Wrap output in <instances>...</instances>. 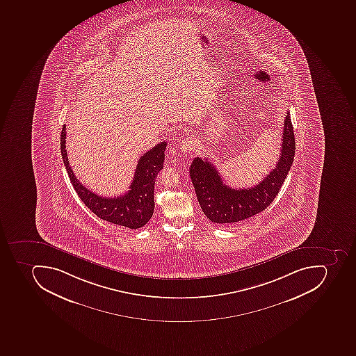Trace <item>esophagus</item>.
<instances>
[{
  "label": "esophagus",
  "instance_id": "34e87169",
  "mask_svg": "<svg viewBox=\"0 0 356 356\" xmlns=\"http://www.w3.org/2000/svg\"><path fill=\"white\" fill-rule=\"evenodd\" d=\"M194 146H195V141H194V138H185V140H183V141L181 142L179 147H181V149H182L184 153H190V152L193 151Z\"/></svg>",
  "mask_w": 356,
  "mask_h": 356
}]
</instances>
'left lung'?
<instances>
[{
	"instance_id": "8db88e82",
	"label": "left lung",
	"mask_w": 356,
	"mask_h": 356,
	"mask_svg": "<svg viewBox=\"0 0 356 356\" xmlns=\"http://www.w3.org/2000/svg\"><path fill=\"white\" fill-rule=\"evenodd\" d=\"M294 155V131L287 111L279 161L263 181L253 188H229L224 184L212 162L195 157L191 164L190 177L202 211L216 224H235L262 212L279 193L291 170Z\"/></svg>"
}]
</instances>
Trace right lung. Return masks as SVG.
<instances>
[{"label": "right lung", "instance_id": "add662e5", "mask_svg": "<svg viewBox=\"0 0 356 356\" xmlns=\"http://www.w3.org/2000/svg\"><path fill=\"white\" fill-rule=\"evenodd\" d=\"M67 125L61 132V153L72 185L83 203L102 220L127 229H140L145 225L154 212V185L157 174L164 164L166 142H161L140 157L130 190L124 195L103 197L83 186L70 166L65 149Z\"/></svg>", "mask_w": 356, "mask_h": 356}]
</instances>
